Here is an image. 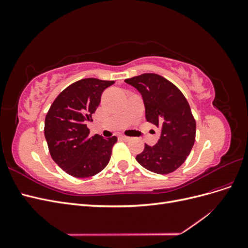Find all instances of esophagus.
<instances>
[{
    "instance_id": "1",
    "label": "esophagus",
    "mask_w": 248,
    "mask_h": 248,
    "mask_svg": "<svg viewBox=\"0 0 248 248\" xmlns=\"http://www.w3.org/2000/svg\"><path fill=\"white\" fill-rule=\"evenodd\" d=\"M121 139L124 140H131V138L126 137V136H121Z\"/></svg>"
}]
</instances>
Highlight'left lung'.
I'll return each mask as SVG.
<instances>
[{"label": "left lung", "instance_id": "left-lung-1", "mask_svg": "<svg viewBox=\"0 0 248 248\" xmlns=\"http://www.w3.org/2000/svg\"><path fill=\"white\" fill-rule=\"evenodd\" d=\"M141 94L147 121L161 128L157 144L137 155L141 167L167 175L181 167L196 140L197 124L189 103L180 90L159 74L144 73L124 80Z\"/></svg>", "mask_w": 248, "mask_h": 248}]
</instances>
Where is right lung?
<instances>
[{"instance_id":"obj_1","label":"right lung","mask_w":248,"mask_h":248,"mask_svg":"<svg viewBox=\"0 0 248 248\" xmlns=\"http://www.w3.org/2000/svg\"><path fill=\"white\" fill-rule=\"evenodd\" d=\"M114 80L82 78L60 93L44 122V136L51 158L76 178L95 176L108 166L117 137H90L87 127L98 108L104 89Z\"/></svg>"}]
</instances>
